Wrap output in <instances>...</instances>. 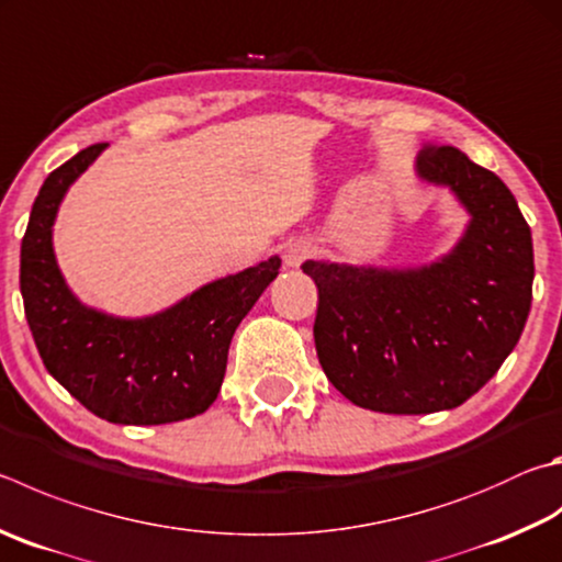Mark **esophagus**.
Masks as SVG:
<instances>
[{
	"instance_id": "1",
	"label": "esophagus",
	"mask_w": 562,
	"mask_h": 562,
	"mask_svg": "<svg viewBox=\"0 0 562 562\" xmlns=\"http://www.w3.org/2000/svg\"><path fill=\"white\" fill-rule=\"evenodd\" d=\"M312 255V243L310 240H290L282 250V260L288 268H300V265Z\"/></svg>"
}]
</instances>
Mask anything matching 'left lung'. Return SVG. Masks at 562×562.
<instances>
[{
	"label": "left lung",
	"mask_w": 562,
	"mask_h": 562,
	"mask_svg": "<svg viewBox=\"0 0 562 562\" xmlns=\"http://www.w3.org/2000/svg\"><path fill=\"white\" fill-rule=\"evenodd\" d=\"M415 175L469 213L450 252L417 268L307 260L319 290L316 356L353 405L425 415L469 401L521 339L533 240L514 193L457 147H425Z\"/></svg>",
	"instance_id": "1"
}]
</instances>
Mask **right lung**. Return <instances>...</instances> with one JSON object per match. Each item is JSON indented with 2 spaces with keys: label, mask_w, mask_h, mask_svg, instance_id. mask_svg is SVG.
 Returning a JSON list of instances; mask_svg holds the SVG:
<instances>
[{
  "label": "right lung",
  "mask_w": 562,
  "mask_h": 562,
  "mask_svg": "<svg viewBox=\"0 0 562 562\" xmlns=\"http://www.w3.org/2000/svg\"><path fill=\"white\" fill-rule=\"evenodd\" d=\"M108 145H90L50 171L22 240V288L29 329L46 371L115 425H165L206 413L226 375L231 339L282 260L213 280L149 316H115L80 302L54 252L58 206Z\"/></svg>",
  "instance_id": "obj_1"
}]
</instances>
